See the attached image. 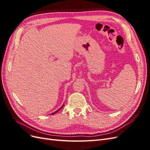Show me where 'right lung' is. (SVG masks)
Instances as JSON below:
<instances>
[{
  "mask_svg": "<svg viewBox=\"0 0 150 150\" xmlns=\"http://www.w3.org/2000/svg\"><path fill=\"white\" fill-rule=\"evenodd\" d=\"M64 104H63V105H62V106H61V108H60L59 109V110H57L56 111H55V112H54L52 113V114H51V115H54V114H55V113H56V112H57V111H59L60 110H61V109H62V108L63 106H64Z\"/></svg>",
  "mask_w": 150,
  "mask_h": 150,
  "instance_id": "obj_1",
  "label": "right lung"
}]
</instances>
